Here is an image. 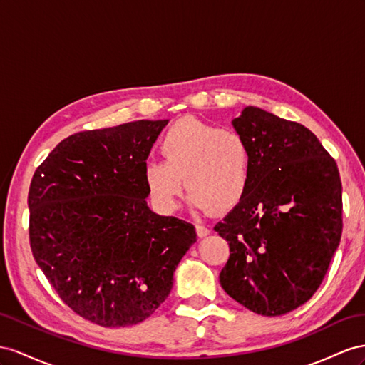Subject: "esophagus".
<instances>
[{"mask_svg": "<svg viewBox=\"0 0 365 365\" xmlns=\"http://www.w3.org/2000/svg\"><path fill=\"white\" fill-rule=\"evenodd\" d=\"M195 231H197V236L199 237H205V236L210 235L211 230L207 225H202V223H197V225H195Z\"/></svg>", "mask_w": 365, "mask_h": 365, "instance_id": "esophagus-1", "label": "esophagus"}]
</instances>
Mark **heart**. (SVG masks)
Listing matches in <instances>:
<instances>
[{"label": "heart", "mask_w": 365, "mask_h": 365, "mask_svg": "<svg viewBox=\"0 0 365 365\" xmlns=\"http://www.w3.org/2000/svg\"><path fill=\"white\" fill-rule=\"evenodd\" d=\"M158 149L163 160L146 162L143 180L162 210L174 208L183 185L192 207L214 212L232 210L247 194L251 153L240 134L182 118L166 130Z\"/></svg>", "instance_id": "heart-1"}]
</instances>
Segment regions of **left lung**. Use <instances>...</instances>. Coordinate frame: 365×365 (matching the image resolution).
Wrapping results in <instances>:
<instances>
[{"instance_id":"left-lung-1","label":"left lung","mask_w":365,"mask_h":365,"mask_svg":"<svg viewBox=\"0 0 365 365\" xmlns=\"http://www.w3.org/2000/svg\"><path fill=\"white\" fill-rule=\"evenodd\" d=\"M251 153L250 185L214 231L230 245L220 272L227 294L262 316L310 299L342 235L338 165L301 123L248 106L232 121Z\"/></svg>"}]
</instances>
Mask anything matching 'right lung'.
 <instances>
[{"instance_id":"obj_1","label":"right lung","mask_w":365,"mask_h":365,"mask_svg":"<svg viewBox=\"0 0 365 365\" xmlns=\"http://www.w3.org/2000/svg\"><path fill=\"white\" fill-rule=\"evenodd\" d=\"M168 120L81 130L53 148L29 188L35 262L72 312L101 327L148 319L195 242L192 223L148 208L143 166Z\"/></svg>"}]
</instances>
